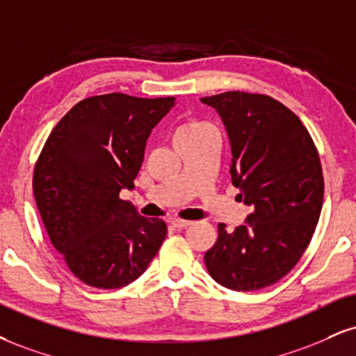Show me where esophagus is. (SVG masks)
<instances>
[{
    "instance_id": "esophagus-1",
    "label": "esophagus",
    "mask_w": 356,
    "mask_h": 356,
    "mask_svg": "<svg viewBox=\"0 0 356 356\" xmlns=\"http://www.w3.org/2000/svg\"><path fill=\"white\" fill-rule=\"evenodd\" d=\"M191 224H192L191 220H182V219H174L172 220V225L175 227V229H179V230L186 229V227H189Z\"/></svg>"
}]
</instances>
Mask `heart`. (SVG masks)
I'll return each instance as SVG.
<instances>
[{
	"mask_svg": "<svg viewBox=\"0 0 356 356\" xmlns=\"http://www.w3.org/2000/svg\"><path fill=\"white\" fill-rule=\"evenodd\" d=\"M205 126H207V124L199 122V121H189L186 124H181V126L177 127V131H175V136L186 134V132H192V131H197V129H202V127H205Z\"/></svg>",
	"mask_w": 356,
	"mask_h": 356,
	"instance_id": "1",
	"label": "heart"
}]
</instances>
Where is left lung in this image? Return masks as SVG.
Wrapping results in <instances>:
<instances>
[{"label":"left lung","instance_id":"obj_1","mask_svg":"<svg viewBox=\"0 0 356 356\" xmlns=\"http://www.w3.org/2000/svg\"><path fill=\"white\" fill-rule=\"evenodd\" d=\"M200 101L224 121L232 184L252 207L234 232L219 224L205 267L225 289H265L292 270L314 237L323 204L318 151L300 119L270 96L227 91Z\"/></svg>","mask_w":356,"mask_h":356}]
</instances>
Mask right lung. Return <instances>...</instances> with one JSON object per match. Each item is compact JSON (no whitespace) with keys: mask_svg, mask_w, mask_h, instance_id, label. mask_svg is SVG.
Returning a JSON list of instances; mask_svg holds the SVG:
<instances>
[{"mask_svg":"<svg viewBox=\"0 0 356 356\" xmlns=\"http://www.w3.org/2000/svg\"><path fill=\"white\" fill-rule=\"evenodd\" d=\"M174 104L121 92L88 97L56 124L38 157L33 192L42 224L86 285H129L164 242L165 222L139 216L119 194L134 187L145 140Z\"/></svg>","mask_w":356,"mask_h":356,"instance_id":"obj_1","label":"right lung"}]
</instances>
